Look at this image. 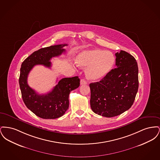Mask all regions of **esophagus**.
Listing matches in <instances>:
<instances>
[{
    "label": "esophagus",
    "mask_w": 160,
    "mask_h": 160,
    "mask_svg": "<svg viewBox=\"0 0 160 160\" xmlns=\"http://www.w3.org/2000/svg\"><path fill=\"white\" fill-rule=\"evenodd\" d=\"M87 84V82L84 80V79H82L80 80V84L81 85H83V84Z\"/></svg>",
    "instance_id": "obj_1"
}]
</instances>
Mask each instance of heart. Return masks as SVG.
<instances>
[{"mask_svg":"<svg viewBox=\"0 0 160 160\" xmlns=\"http://www.w3.org/2000/svg\"><path fill=\"white\" fill-rule=\"evenodd\" d=\"M76 62L81 67H87L86 76L89 80L97 81L105 77L111 71L114 66L115 58L109 51L92 48L78 54Z\"/></svg>","mask_w":160,"mask_h":160,"instance_id":"1","label":"heart"}]
</instances>
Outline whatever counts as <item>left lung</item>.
Here are the masks:
<instances>
[{"instance_id":"left-lung-1","label":"left lung","mask_w":160,"mask_h":160,"mask_svg":"<svg viewBox=\"0 0 160 160\" xmlns=\"http://www.w3.org/2000/svg\"><path fill=\"white\" fill-rule=\"evenodd\" d=\"M115 56L116 68L99 82L89 84L92 111L107 118L128 110L133 104L138 88V69L135 58L123 50Z\"/></svg>"}]
</instances>
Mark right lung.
<instances>
[{
    "label": "right lung",
    "mask_w": 160,
    "mask_h": 160,
    "mask_svg": "<svg viewBox=\"0 0 160 160\" xmlns=\"http://www.w3.org/2000/svg\"><path fill=\"white\" fill-rule=\"evenodd\" d=\"M66 46L65 44L42 48L34 52L22 64L19 84L23 101L31 112L41 118L56 119L65 114L68 109L69 95L78 88L80 78L78 76L62 78L52 91L39 95L28 85V74L36 65L50 68V59L65 52L63 47Z\"/></svg>",
    "instance_id": "right-lung-1"
}]
</instances>
